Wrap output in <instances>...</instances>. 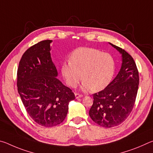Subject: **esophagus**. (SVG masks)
<instances>
[{
	"instance_id": "1",
	"label": "esophagus",
	"mask_w": 153,
	"mask_h": 153,
	"mask_svg": "<svg viewBox=\"0 0 153 153\" xmlns=\"http://www.w3.org/2000/svg\"><path fill=\"white\" fill-rule=\"evenodd\" d=\"M75 96H76V98H79L82 97H83V94H79V93H76V94H75Z\"/></svg>"
}]
</instances>
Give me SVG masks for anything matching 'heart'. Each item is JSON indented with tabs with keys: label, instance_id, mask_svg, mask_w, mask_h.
<instances>
[{
	"label": "heart",
	"instance_id": "b5f03b06",
	"mask_svg": "<svg viewBox=\"0 0 153 153\" xmlns=\"http://www.w3.org/2000/svg\"><path fill=\"white\" fill-rule=\"evenodd\" d=\"M61 74L66 84L76 87L80 79L82 88L98 92L105 88L112 80L115 63L112 56L97 49L80 47L72 52L69 61L61 65Z\"/></svg>",
	"mask_w": 153,
	"mask_h": 153
}]
</instances>
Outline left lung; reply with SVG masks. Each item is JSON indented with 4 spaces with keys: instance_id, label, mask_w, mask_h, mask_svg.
Segmentation results:
<instances>
[{
    "instance_id": "8db88e82",
    "label": "left lung",
    "mask_w": 153,
    "mask_h": 153,
    "mask_svg": "<svg viewBox=\"0 0 153 153\" xmlns=\"http://www.w3.org/2000/svg\"><path fill=\"white\" fill-rule=\"evenodd\" d=\"M122 55L120 72L104 90L93 94V105L89 115L93 121L104 128L120 125L132 111L139 85L136 65L130 55L111 44Z\"/></svg>"
}]
</instances>
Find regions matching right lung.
<instances>
[{
  "label": "right lung",
  "instance_id": "1",
  "mask_svg": "<svg viewBox=\"0 0 153 153\" xmlns=\"http://www.w3.org/2000/svg\"><path fill=\"white\" fill-rule=\"evenodd\" d=\"M46 40L30 47L21 59L17 69L18 92L30 117L49 128L60 124L68 112L69 102L75 99L69 88L56 78L58 73Z\"/></svg>",
  "mask_w": 153,
  "mask_h": 153
}]
</instances>
